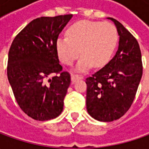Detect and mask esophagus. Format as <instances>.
Returning <instances> with one entry per match:
<instances>
[{
    "label": "esophagus",
    "instance_id": "34e87169",
    "mask_svg": "<svg viewBox=\"0 0 149 149\" xmlns=\"http://www.w3.org/2000/svg\"><path fill=\"white\" fill-rule=\"evenodd\" d=\"M83 79V76H80L79 74H71V81L73 83L76 82L79 79Z\"/></svg>",
    "mask_w": 149,
    "mask_h": 149
}]
</instances>
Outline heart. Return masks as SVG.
I'll use <instances>...</instances> for the list:
<instances>
[{
	"label": "heart",
	"mask_w": 149,
	"mask_h": 149,
	"mask_svg": "<svg viewBox=\"0 0 149 149\" xmlns=\"http://www.w3.org/2000/svg\"><path fill=\"white\" fill-rule=\"evenodd\" d=\"M118 36L116 28L109 23L93 20H80L67 30V36L59 37L56 49L60 60L67 65L79 57L76 69L88 70L93 65L100 67L109 60L116 48Z\"/></svg>",
	"instance_id": "obj_1"
}]
</instances>
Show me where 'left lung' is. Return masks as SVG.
<instances>
[{"instance_id":"obj_1","label":"left lung","mask_w":149,"mask_h":149,"mask_svg":"<svg viewBox=\"0 0 149 149\" xmlns=\"http://www.w3.org/2000/svg\"><path fill=\"white\" fill-rule=\"evenodd\" d=\"M117 28V52L104 67L86 78V108L101 122L121 118L131 107L143 74L142 55L137 40L117 20L109 17Z\"/></svg>"}]
</instances>
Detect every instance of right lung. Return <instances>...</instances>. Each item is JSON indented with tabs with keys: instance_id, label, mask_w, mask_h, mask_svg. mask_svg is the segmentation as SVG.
Returning <instances> with one entry per match:
<instances>
[{
	"instance_id": "right-lung-1",
	"label": "right lung",
	"mask_w": 149,
	"mask_h": 149,
	"mask_svg": "<svg viewBox=\"0 0 149 149\" xmlns=\"http://www.w3.org/2000/svg\"><path fill=\"white\" fill-rule=\"evenodd\" d=\"M72 15L40 17L15 37L8 54L7 77L15 100L29 117L45 121L63 111L70 74L62 71L56 40ZM49 75L53 77L46 83Z\"/></svg>"
}]
</instances>
